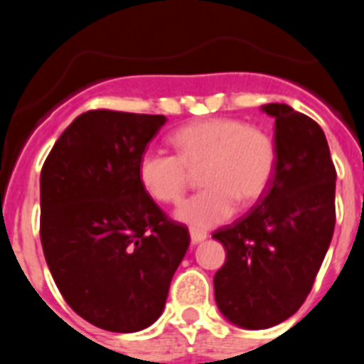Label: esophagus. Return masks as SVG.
I'll return each mask as SVG.
<instances>
[{
	"instance_id": "1",
	"label": "esophagus",
	"mask_w": 364,
	"mask_h": 364,
	"mask_svg": "<svg viewBox=\"0 0 364 364\" xmlns=\"http://www.w3.org/2000/svg\"><path fill=\"white\" fill-rule=\"evenodd\" d=\"M189 239H191V244H200L208 239V233L200 230H191L189 231Z\"/></svg>"
}]
</instances>
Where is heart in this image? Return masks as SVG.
<instances>
[{"label":"heart","instance_id":"obj_1","mask_svg":"<svg viewBox=\"0 0 364 364\" xmlns=\"http://www.w3.org/2000/svg\"><path fill=\"white\" fill-rule=\"evenodd\" d=\"M176 156L146 151L138 160V180L151 198L166 204L182 200L189 173L200 169L198 195L178 205L175 217L193 228L226 222L239 200L250 205L269 188L277 149L257 125L235 118H202L182 125L171 136Z\"/></svg>","mask_w":364,"mask_h":364}]
</instances>
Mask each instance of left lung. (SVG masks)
Returning a JSON list of instances; mask_svg holds the SVG:
<instances>
[{"mask_svg":"<svg viewBox=\"0 0 364 364\" xmlns=\"http://www.w3.org/2000/svg\"><path fill=\"white\" fill-rule=\"evenodd\" d=\"M260 111L275 118L273 178L250 213L213 235L226 250L215 301L246 330L275 326L301 308L336 226L337 175L319 124L286 104Z\"/></svg>","mask_w":364,"mask_h":364,"instance_id":"8db88e82","label":"left lung"}]
</instances>
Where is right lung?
I'll list each match as a JSON object with an SVG mask.
<instances>
[{
    "instance_id": "add662e5",
    "label": "right lung",
    "mask_w": 364,
    "mask_h": 364,
    "mask_svg": "<svg viewBox=\"0 0 364 364\" xmlns=\"http://www.w3.org/2000/svg\"><path fill=\"white\" fill-rule=\"evenodd\" d=\"M167 118L87 111L54 144L40 176V237L58 290L87 323L133 333L162 315L189 246L138 180Z\"/></svg>"
}]
</instances>
